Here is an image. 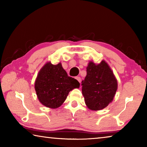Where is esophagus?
Segmentation results:
<instances>
[{
    "mask_svg": "<svg viewBox=\"0 0 147 147\" xmlns=\"http://www.w3.org/2000/svg\"><path fill=\"white\" fill-rule=\"evenodd\" d=\"M76 79L77 80H78L80 83V82H81V78H80V77H79V76H77V77H76Z\"/></svg>",
    "mask_w": 147,
    "mask_h": 147,
    "instance_id": "obj_1",
    "label": "esophagus"
}]
</instances>
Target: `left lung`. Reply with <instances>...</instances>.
Returning a JSON list of instances; mask_svg holds the SVG:
<instances>
[{
    "label": "left lung",
    "mask_w": 147,
    "mask_h": 147,
    "mask_svg": "<svg viewBox=\"0 0 147 147\" xmlns=\"http://www.w3.org/2000/svg\"><path fill=\"white\" fill-rule=\"evenodd\" d=\"M82 86L88 108L91 110H100L112 102L117 89V81L105 61L99 64L89 61Z\"/></svg>",
    "instance_id": "8db88e82"
}]
</instances>
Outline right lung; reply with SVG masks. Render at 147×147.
<instances>
[{
  "instance_id": "1",
  "label": "right lung",
  "mask_w": 147,
  "mask_h": 147,
  "mask_svg": "<svg viewBox=\"0 0 147 147\" xmlns=\"http://www.w3.org/2000/svg\"><path fill=\"white\" fill-rule=\"evenodd\" d=\"M79 87L78 80L67 75L61 63L53 65L47 62L39 71L35 81V90L39 102L53 109L60 106L69 92Z\"/></svg>"
}]
</instances>
